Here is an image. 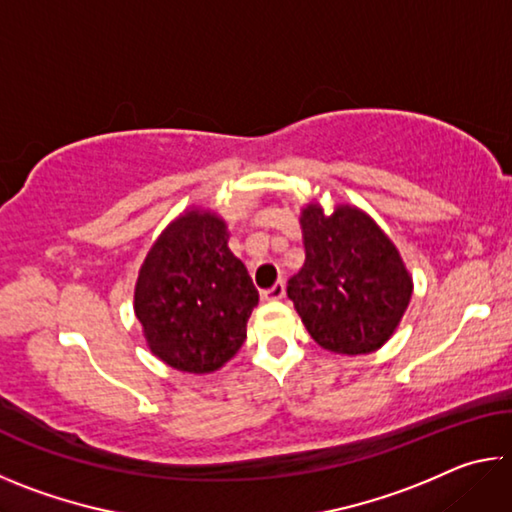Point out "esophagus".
<instances>
[{
  "label": "esophagus",
  "mask_w": 512,
  "mask_h": 512,
  "mask_svg": "<svg viewBox=\"0 0 512 512\" xmlns=\"http://www.w3.org/2000/svg\"><path fill=\"white\" fill-rule=\"evenodd\" d=\"M284 293H287V287H284V282H277V284H273L271 289L262 293V298L264 300H282Z\"/></svg>",
  "instance_id": "34e87169"
}]
</instances>
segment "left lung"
<instances>
[{"mask_svg": "<svg viewBox=\"0 0 512 512\" xmlns=\"http://www.w3.org/2000/svg\"><path fill=\"white\" fill-rule=\"evenodd\" d=\"M305 266L287 293L320 348L336 354L379 350L409 307L413 282L391 239L366 212L309 203L300 214Z\"/></svg>", "mask_w": 512, "mask_h": 512, "instance_id": "obj_1", "label": "left lung"}]
</instances>
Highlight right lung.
Masks as SVG:
<instances>
[{
    "mask_svg": "<svg viewBox=\"0 0 512 512\" xmlns=\"http://www.w3.org/2000/svg\"><path fill=\"white\" fill-rule=\"evenodd\" d=\"M228 225L187 210L151 246L135 284V316L151 352L167 366L205 375L235 357L259 302Z\"/></svg>",
    "mask_w": 512,
    "mask_h": 512,
    "instance_id": "add662e5",
    "label": "right lung"
}]
</instances>
